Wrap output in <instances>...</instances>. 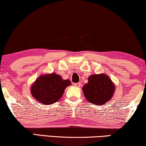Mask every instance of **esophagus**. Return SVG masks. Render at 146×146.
I'll use <instances>...</instances> for the list:
<instances>
[{
    "label": "esophagus",
    "instance_id": "34e87169",
    "mask_svg": "<svg viewBox=\"0 0 146 146\" xmlns=\"http://www.w3.org/2000/svg\"><path fill=\"white\" fill-rule=\"evenodd\" d=\"M74 86H76V87H80V86H81V83H80V82H78V83H75V84H74Z\"/></svg>",
    "mask_w": 146,
    "mask_h": 146
}]
</instances>
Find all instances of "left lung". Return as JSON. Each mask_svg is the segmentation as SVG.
<instances>
[{
  "label": "left lung",
  "mask_w": 146,
  "mask_h": 146,
  "mask_svg": "<svg viewBox=\"0 0 146 146\" xmlns=\"http://www.w3.org/2000/svg\"><path fill=\"white\" fill-rule=\"evenodd\" d=\"M88 82L84 86V95L89 102L97 106L104 105L113 97L115 86L105 74H93L88 77Z\"/></svg>",
  "instance_id": "left-lung-1"
}]
</instances>
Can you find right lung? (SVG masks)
<instances>
[{
    "label": "right lung",
    "instance_id": "right-lung-1",
    "mask_svg": "<svg viewBox=\"0 0 146 146\" xmlns=\"http://www.w3.org/2000/svg\"><path fill=\"white\" fill-rule=\"evenodd\" d=\"M71 85L69 80H64L56 73L46 74L38 78L31 86V92L38 102L50 105L62 96L65 89Z\"/></svg>",
    "mask_w": 146,
    "mask_h": 146
}]
</instances>
